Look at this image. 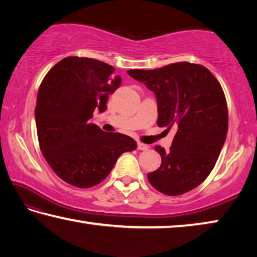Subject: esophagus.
Here are the masks:
<instances>
[{
  "label": "esophagus",
  "mask_w": 257,
  "mask_h": 257,
  "mask_svg": "<svg viewBox=\"0 0 257 257\" xmlns=\"http://www.w3.org/2000/svg\"><path fill=\"white\" fill-rule=\"evenodd\" d=\"M137 149L139 151H147V150H149V146H147L146 144H143V143H141V142H138L137 143Z\"/></svg>",
  "instance_id": "34e87169"
}]
</instances>
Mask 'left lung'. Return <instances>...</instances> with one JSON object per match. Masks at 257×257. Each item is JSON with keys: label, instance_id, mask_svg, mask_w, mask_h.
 Listing matches in <instances>:
<instances>
[{"label": "left lung", "instance_id": "obj_1", "mask_svg": "<svg viewBox=\"0 0 257 257\" xmlns=\"http://www.w3.org/2000/svg\"><path fill=\"white\" fill-rule=\"evenodd\" d=\"M127 72L154 92L159 127L177 128L170 150L155 147L162 162L147 175L151 185L169 196L196 188L214 168L227 137L228 107L222 87L208 69L189 62Z\"/></svg>", "mask_w": 257, "mask_h": 257}]
</instances>
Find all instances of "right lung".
<instances>
[{
	"label": "right lung",
	"instance_id": "1",
	"mask_svg": "<svg viewBox=\"0 0 257 257\" xmlns=\"http://www.w3.org/2000/svg\"><path fill=\"white\" fill-rule=\"evenodd\" d=\"M110 64L69 56L47 72L37 94L35 119L43 155L63 181L79 188L102 182L124 152L137 149L127 135L90 123L95 108L106 110L121 85Z\"/></svg>",
	"mask_w": 257,
	"mask_h": 257
}]
</instances>
